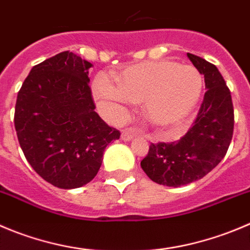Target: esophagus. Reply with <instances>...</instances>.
<instances>
[{"label": "esophagus", "instance_id": "esophagus-1", "mask_svg": "<svg viewBox=\"0 0 250 250\" xmlns=\"http://www.w3.org/2000/svg\"><path fill=\"white\" fill-rule=\"evenodd\" d=\"M137 134L136 129H134V127H129V129H125L123 130V132H121V140L123 141H130V140H132L135 137V135Z\"/></svg>", "mask_w": 250, "mask_h": 250}]
</instances>
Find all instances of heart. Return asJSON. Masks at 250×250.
Returning <instances> with one entry per match:
<instances>
[{"mask_svg": "<svg viewBox=\"0 0 250 250\" xmlns=\"http://www.w3.org/2000/svg\"><path fill=\"white\" fill-rule=\"evenodd\" d=\"M201 73L194 66L174 61H146L127 67L118 76V84L104 73L93 81V96L115 116L124 105L144 102L147 120L159 127L182 123L195 108L203 92Z\"/></svg>", "mask_w": 250, "mask_h": 250, "instance_id": "b5f03b06", "label": "heart"}]
</instances>
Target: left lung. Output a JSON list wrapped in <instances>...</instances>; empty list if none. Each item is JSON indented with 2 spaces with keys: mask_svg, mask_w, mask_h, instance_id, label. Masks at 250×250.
<instances>
[{
  "mask_svg": "<svg viewBox=\"0 0 250 250\" xmlns=\"http://www.w3.org/2000/svg\"><path fill=\"white\" fill-rule=\"evenodd\" d=\"M205 78V96L192 126L174 142L151 144L141 168L154 183L178 188L205 177L223 159L233 136L232 97L218 68L188 52Z\"/></svg>",
  "mask_w": 250,
  "mask_h": 250,
  "instance_id": "1",
  "label": "left lung"
}]
</instances>
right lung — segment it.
Wrapping results in <instances>:
<instances>
[{
    "label": "right lung",
    "mask_w": 250,
    "mask_h": 250,
    "mask_svg": "<svg viewBox=\"0 0 250 250\" xmlns=\"http://www.w3.org/2000/svg\"><path fill=\"white\" fill-rule=\"evenodd\" d=\"M92 63L63 51L30 70L18 92L14 127L33 169L61 189H75L98 173L105 147L120 137L94 111Z\"/></svg>",
    "instance_id": "1"
}]
</instances>
